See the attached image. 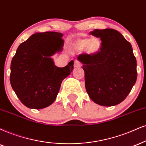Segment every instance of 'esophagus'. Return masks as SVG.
<instances>
[{
  "label": "esophagus",
  "instance_id": "34e87169",
  "mask_svg": "<svg viewBox=\"0 0 146 146\" xmlns=\"http://www.w3.org/2000/svg\"><path fill=\"white\" fill-rule=\"evenodd\" d=\"M74 68H80L82 66V64L79 61L76 60L74 62Z\"/></svg>",
  "mask_w": 146,
  "mask_h": 146
}]
</instances>
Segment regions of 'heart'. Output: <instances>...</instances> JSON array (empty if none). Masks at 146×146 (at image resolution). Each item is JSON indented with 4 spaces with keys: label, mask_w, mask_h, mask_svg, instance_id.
<instances>
[{
    "label": "heart",
    "mask_w": 146,
    "mask_h": 146,
    "mask_svg": "<svg viewBox=\"0 0 146 146\" xmlns=\"http://www.w3.org/2000/svg\"><path fill=\"white\" fill-rule=\"evenodd\" d=\"M76 45L80 48L87 47L88 52H89L90 53H95L100 50L101 42L97 38H93L91 40L89 38H84L77 41Z\"/></svg>",
    "instance_id": "obj_1"
}]
</instances>
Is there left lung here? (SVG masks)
<instances>
[{
  "instance_id": "8db88e82",
  "label": "left lung",
  "mask_w": 146,
  "mask_h": 146,
  "mask_svg": "<svg viewBox=\"0 0 146 146\" xmlns=\"http://www.w3.org/2000/svg\"><path fill=\"white\" fill-rule=\"evenodd\" d=\"M91 35L100 38V51L80 54L86 91L95 103L112 106L121 103L135 84L136 58L132 46L119 32L107 28L95 29Z\"/></svg>"
}]
</instances>
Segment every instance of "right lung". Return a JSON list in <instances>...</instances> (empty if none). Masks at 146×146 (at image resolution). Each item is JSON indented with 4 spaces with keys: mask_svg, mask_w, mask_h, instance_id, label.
Listing matches in <instances>:
<instances>
[{
    "mask_svg": "<svg viewBox=\"0 0 146 146\" xmlns=\"http://www.w3.org/2000/svg\"><path fill=\"white\" fill-rule=\"evenodd\" d=\"M63 34L38 32L18 46L11 64L10 82L26 107L42 109L55 102L62 80L74 69V61L64 68L55 66L51 56L62 51Z\"/></svg>",
    "mask_w": 146,
    "mask_h": 146,
    "instance_id": "add662e5",
    "label": "right lung"
}]
</instances>
